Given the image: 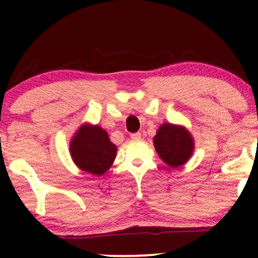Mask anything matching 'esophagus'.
<instances>
[{
  "instance_id": "1",
  "label": "esophagus",
  "mask_w": 258,
  "mask_h": 258,
  "mask_svg": "<svg viewBox=\"0 0 258 258\" xmlns=\"http://www.w3.org/2000/svg\"><path fill=\"white\" fill-rule=\"evenodd\" d=\"M141 133L139 132H137V133H132L131 135V138L132 139H135V141H138V139H141Z\"/></svg>"
}]
</instances>
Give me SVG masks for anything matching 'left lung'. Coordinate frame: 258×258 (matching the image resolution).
<instances>
[{
  "mask_svg": "<svg viewBox=\"0 0 258 258\" xmlns=\"http://www.w3.org/2000/svg\"><path fill=\"white\" fill-rule=\"evenodd\" d=\"M153 142L160 159L170 167L184 165L194 152V139L183 126L162 123Z\"/></svg>",
  "mask_w": 258,
  "mask_h": 258,
  "instance_id": "obj_1",
  "label": "left lung"
}]
</instances>
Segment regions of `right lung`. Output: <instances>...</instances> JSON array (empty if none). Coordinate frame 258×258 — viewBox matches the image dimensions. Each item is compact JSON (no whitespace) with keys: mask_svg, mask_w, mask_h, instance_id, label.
I'll return each instance as SVG.
<instances>
[{"mask_svg":"<svg viewBox=\"0 0 258 258\" xmlns=\"http://www.w3.org/2000/svg\"><path fill=\"white\" fill-rule=\"evenodd\" d=\"M116 150L105 130L98 125L85 123L70 142V155L76 166L94 176H102L110 168Z\"/></svg>","mask_w":258,"mask_h":258,"instance_id":"add662e5","label":"right lung"}]
</instances>
